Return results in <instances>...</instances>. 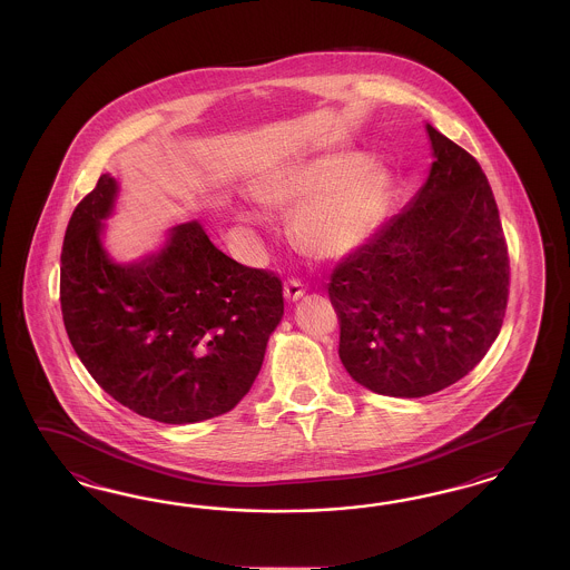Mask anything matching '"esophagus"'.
Segmentation results:
<instances>
[{
  "label": "esophagus",
  "instance_id": "obj_1",
  "mask_svg": "<svg viewBox=\"0 0 570 570\" xmlns=\"http://www.w3.org/2000/svg\"><path fill=\"white\" fill-rule=\"evenodd\" d=\"M303 294H305V288H303V284L298 279H288L284 284V296H286L288 303H296Z\"/></svg>",
  "mask_w": 570,
  "mask_h": 570
}]
</instances>
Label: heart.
Returning a JSON list of instances; mask_svg holds the SVG:
<instances>
[{
    "label": "heart",
    "mask_w": 570,
    "mask_h": 570,
    "mask_svg": "<svg viewBox=\"0 0 570 570\" xmlns=\"http://www.w3.org/2000/svg\"><path fill=\"white\" fill-rule=\"evenodd\" d=\"M393 191V177L360 153L315 156L288 165L265 179L261 200L296 207L291 222L301 250L317 259H343L379 227ZM242 217L257 222L253 208Z\"/></svg>",
    "instance_id": "heart-1"
}]
</instances>
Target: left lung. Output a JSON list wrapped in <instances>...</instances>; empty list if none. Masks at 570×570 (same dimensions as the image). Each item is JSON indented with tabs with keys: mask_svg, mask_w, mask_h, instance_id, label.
<instances>
[{
	"mask_svg": "<svg viewBox=\"0 0 570 570\" xmlns=\"http://www.w3.org/2000/svg\"><path fill=\"white\" fill-rule=\"evenodd\" d=\"M432 165L410 205L330 277L348 376L389 397L464 379L500 334L510 263L481 165L426 122Z\"/></svg>",
	"mask_w": 570,
	"mask_h": 570,
	"instance_id": "left-lung-1",
	"label": "left lung"
}]
</instances>
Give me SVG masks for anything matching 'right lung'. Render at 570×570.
Segmentation results:
<instances>
[{
  "label": "right lung",
  "mask_w": 570,
  "mask_h": 570,
  "mask_svg": "<svg viewBox=\"0 0 570 570\" xmlns=\"http://www.w3.org/2000/svg\"><path fill=\"white\" fill-rule=\"evenodd\" d=\"M119 191L104 173L67 227L60 305L70 345L136 414L165 424L225 414L259 374L284 315L282 282L229 259L196 219L141 259H112L102 232Z\"/></svg>",
  "instance_id": "right-lung-1"
}]
</instances>
